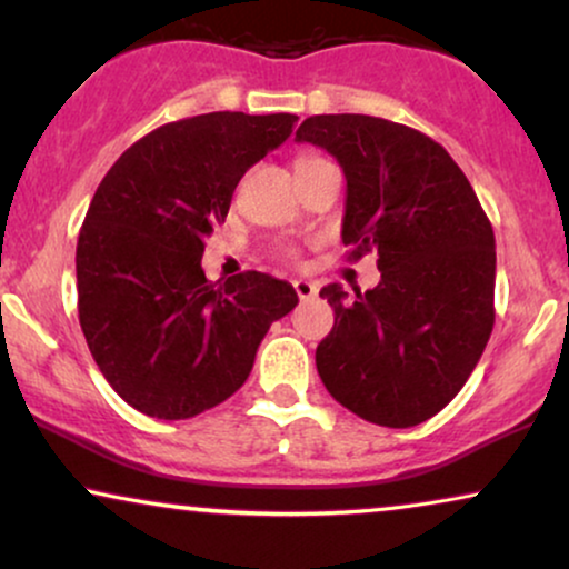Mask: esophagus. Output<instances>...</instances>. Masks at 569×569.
Segmentation results:
<instances>
[{
	"mask_svg": "<svg viewBox=\"0 0 569 569\" xmlns=\"http://www.w3.org/2000/svg\"><path fill=\"white\" fill-rule=\"evenodd\" d=\"M293 291H297L299 299H312L315 293H318V286H315L312 280L299 278V280H293Z\"/></svg>",
	"mask_w": 569,
	"mask_h": 569,
	"instance_id": "esophagus-1",
	"label": "esophagus"
}]
</instances>
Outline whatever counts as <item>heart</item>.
Wrapping results in <instances>:
<instances>
[{"label":"heart","instance_id":"1","mask_svg":"<svg viewBox=\"0 0 569 569\" xmlns=\"http://www.w3.org/2000/svg\"><path fill=\"white\" fill-rule=\"evenodd\" d=\"M305 160H312V157H305ZM283 257H286V260H297V251H293L291 247H286Z\"/></svg>","mask_w":569,"mask_h":569}]
</instances>
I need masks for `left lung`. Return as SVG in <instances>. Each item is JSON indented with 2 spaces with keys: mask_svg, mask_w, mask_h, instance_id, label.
Instances as JSON below:
<instances>
[{
  "mask_svg": "<svg viewBox=\"0 0 569 569\" xmlns=\"http://www.w3.org/2000/svg\"><path fill=\"white\" fill-rule=\"evenodd\" d=\"M297 141L347 176L349 260L378 251L380 283L320 291L333 330L315 351L328 393L362 420L412 428L467 383L493 330V228L449 152L415 128L370 114H312Z\"/></svg>",
  "mask_w": 569,
  "mask_h": 569,
  "instance_id": "8db88e82",
  "label": "left lung"
}]
</instances>
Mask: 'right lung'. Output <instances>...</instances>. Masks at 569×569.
I'll use <instances>...</instances> for the list:
<instances>
[{
    "label": "right lung",
    "instance_id": "add662e5",
    "mask_svg": "<svg viewBox=\"0 0 569 569\" xmlns=\"http://www.w3.org/2000/svg\"><path fill=\"white\" fill-rule=\"evenodd\" d=\"M297 114L207 112L118 157L78 233V320L118 397L157 420L218 407L249 378L260 341L299 305L286 280L247 270L212 283L204 239L241 176L291 136Z\"/></svg>",
    "mask_w": 569,
    "mask_h": 569
}]
</instances>
